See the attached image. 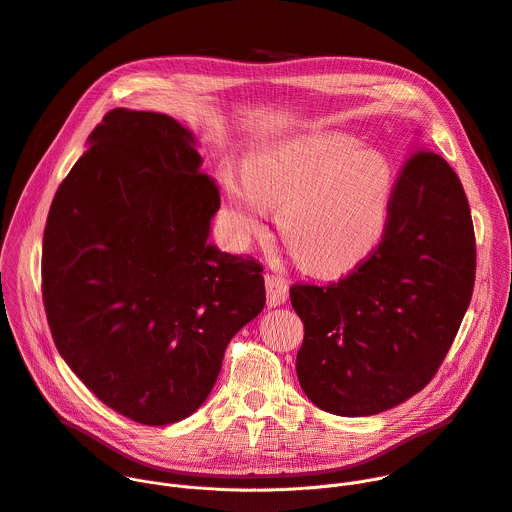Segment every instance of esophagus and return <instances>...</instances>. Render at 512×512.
<instances>
[{
    "mask_svg": "<svg viewBox=\"0 0 512 512\" xmlns=\"http://www.w3.org/2000/svg\"><path fill=\"white\" fill-rule=\"evenodd\" d=\"M266 293L268 305L279 307L289 299V283L281 274H266Z\"/></svg>",
    "mask_w": 512,
    "mask_h": 512,
    "instance_id": "esophagus-1",
    "label": "esophagus"
}]
</instances>
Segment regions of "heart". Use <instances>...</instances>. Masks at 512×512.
Returning a JSON list of instances; mask_svg holds the SVG:
<instances>
[{
  "mask_svg": "<svg viewBox=\"0 0 512 512\" xmlns=\"http://www.w3.org/2000/svg\"><path fill=\"white\" fill-rule=\"evenodd\" d=\"M227 219L240 242L262 231L266 205L279 209V231L311 272L340 274L359 266L387 231L391 164L375 149L340 133H313L258 149L240 174H221Z\"/></svg>",
  "mask_w": 512,
  "mask_h": 512,
  "instance_id": "b5f03b06",
  "label": "heart"
}]
</instances>
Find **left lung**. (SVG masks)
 <instances>
[{"mask_svg": "<svg viewBox=\"0 0 512 512\" xmlns=\"http://www.w3.org/2000/svg\"><path fill=\"white\" fill-rule=\"evenodd\" d=\"M474 223L441 155L406 162L375 252L328 287L293 285L305 336L297 377L338 416H373L418 393L439 371L471 301Z\"/></svg>", "mask_w": 512, "mask_h": 512, "instance_id": "obj_1", "label": "left lung"}]
</instances>
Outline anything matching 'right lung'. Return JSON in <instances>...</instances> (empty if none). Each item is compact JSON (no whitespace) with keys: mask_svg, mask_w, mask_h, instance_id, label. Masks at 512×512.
I'll return each mask as SVG.
<instances>
[{"mask_svg":"<svg viewBox=\"0 0 512 512\" xmlns=\"http://www.w3.org/2000/svg\"><path fill=\"white\" fill-rule=\"evenodd\" d=\"M168 114L114 108L61 182L43 238L59 355L108 408L147 426L188 418L229 340L266 303L262 266L209 244L219 188Z\"/></svg>","mask_w":512,"mask_h":512,"instance_id":"1","label":"right lung"}]
</instances>
